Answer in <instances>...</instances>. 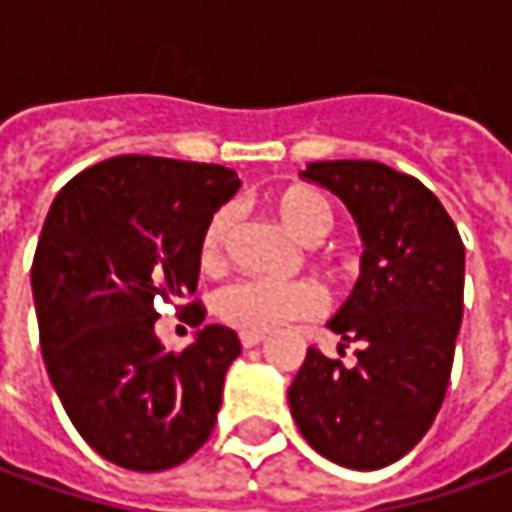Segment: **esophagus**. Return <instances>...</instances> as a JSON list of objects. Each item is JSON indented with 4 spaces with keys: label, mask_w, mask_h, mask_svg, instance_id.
<instances>
[{
    "label": "esophagus",
    "mask_w": 512,
    "mask_h": 512,
    "mask_svg": "<svg viewBox=\"0 0 512 512\" xmlns=\"http://www.w3.org/2000/svg\"><path fill=\"white\" fill-rule=\"evenodd\" d=\"M266 342V336L263 333H241V344L249 350V347H257V344Z\"/></svg>",
    "instance_id": "1"
}]
</instances>
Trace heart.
Segmentation results:
<instances>
[{"mask_svg":"<svg viewBox=\"0 0 512 512\" xmlns=\"http://www.w3.org/2000/svg\"><path fill=\"white\" fill-rule=\"evenodd\" d=\"M271 210L300 241L319 243L333 229L328 198L314 187L291 184L271 196ZM232 207H218L198 235V266L218 271L227 257ZM322 311V294L311 280H235L215 294V314L241 333H271L297 319H311Z\"/></svg>","mask_w":512,"mask_h":512,"instance_id":"obj_1","label":"heart"}]
</instances>
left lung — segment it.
I'll list each match as a JSON object with an SVG mask.
<instances>
[{
    "instance_id": "left-lung-1",
    "label": "left lung",
    "mask_w": 512,
    "mask_h": 512,
    "mask_svg": "<svg viewBox=\"0 0 512 512\" xmlns=\"http://www.w3.org/2000/svg\"><path fill=\"white\" fill-rule=\"evenodd\" d=\"M356 218L361 277L328 322L353 364L308 347L288 389L302 437L330 462L375 471L423 440L446 398L462 322L465 246L423 182L370 159L311 162Z\"/></svg>"
}]
</instances>
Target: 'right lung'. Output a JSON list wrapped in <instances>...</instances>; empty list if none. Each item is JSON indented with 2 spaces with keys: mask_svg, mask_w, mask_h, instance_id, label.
<instances>
[{
  "mask_svg": "<svg viewBox=\"0 0 512 512\" xmlns=\"http://www.w3.org/2000/svg\"><path fill=\"white\" fill-rule=\"evenodd\" d=\"M238 187L221 165L128 154L78 173L47 212L30 271L44 364L72 426L120 468L182 465L218 420L238 333L207 325L168 353L154 325L196 291L198 235Z\"/></svg>",
  "mask_w": 512,
  "mask_h": 512,
  "instance_id": "obj_1",
  "label": "right lung"
}]
</instances>
